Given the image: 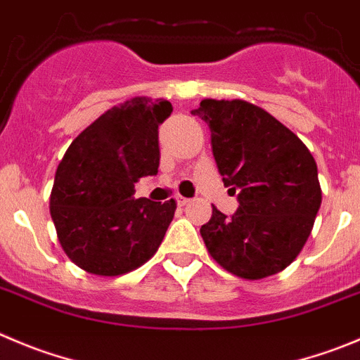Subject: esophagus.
Returning <instances> with one entry per match:
<instances>
[{
	"label": "esophagus",
	"mask_w": 360,
	"mask_h": 360,
	"mask_svg": "<svg viewBox=\"0 0 360 360\" xmlns=\"http://www.w3.org/2000/svg\"><path fill=\"white\" fill-rule=\"evenodd\" d=\"M176 200L179 206H186V204H190V199H186V197H183V195H177Z\"/></svg>",
	"instance_id": "34e87169"
}]
</instances>
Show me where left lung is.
I'll return each mask as SVG.
<instances>
[{"label":"left lung","mask_w":360,"mask_h":360,"mask_svg":"<svg viewBox=\"0 0 360 360\" xmlns=\"http://www.w3.org/2000/svg\"><path fill=\"white\" fill-rule=\"evenodd\" d=\"M191 115L210 126L218 172L240 202L233 217L213 206L210 221L200 227L207 252L241 278L278 274L300 254L321 206L311 150L247 101L204 99Z\"/></svg>","instance_id":"obj_1"}]
</instances>
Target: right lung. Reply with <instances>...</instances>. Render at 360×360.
<instances>
[{
    "label": "right lung",
    "instance_id": "obj_1",
    "mask_svg": "<svg viewBox=\"0 0 360 360\" xmlns=\"http://www.w3.org/2000/svg\"><path fill=\"white\" fill-rule=\"evenodd\" d=\"M170 113L169 101L133 97L83 129L60 161L49 211L63 252L82 270L115 277L156 254L176 200L134 199V183L158 174V127Z\"/></svg>",
    "mask_w": 360,
    "mask_h": 360
}]
</instances>
